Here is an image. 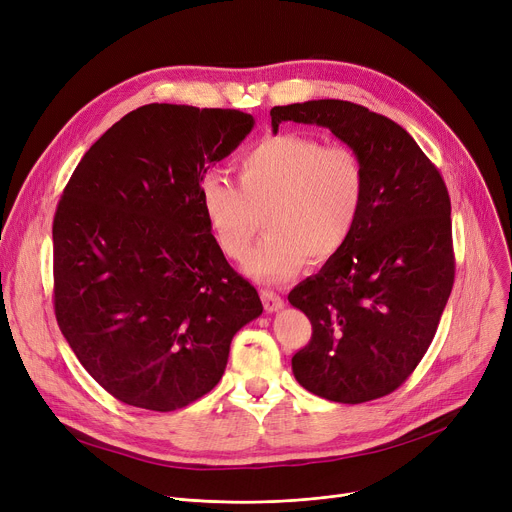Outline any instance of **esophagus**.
Segmentation results:
<instances>
[{"label": "esophagus", "instance_id": "obj_1", "mask_svg": "<svg viewBox=\"0 0 512 512\" xmlns=\"http://www.w3.org/2000/svg\"><path fill=\"white\" fill-rule=\"evenodd\" d=\"M261 301H263L265 311H270V313H274V311L284 307V299L274 290H261Z\"/></svg>", "mask_w": 512, "mask_h": 512}]
</instances>
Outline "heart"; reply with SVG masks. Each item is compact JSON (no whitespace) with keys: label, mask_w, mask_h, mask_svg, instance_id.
Masks as SVG:
<instances>
[{"label":"heart","mask_w":512,"mask_h":512,"mask_svg":"<svg viewBox=\"0 0 512 512\" xmlns=\"http://www.w3.org/2000/svg\"><path fill=\"white\" fill-rule=\"evenodd\" d=\"M240 184L209 172L199 203L220 251L242 261L261 228L267 234L247 257V272L280 282L311 257L332 259L351 238L365 197V168L348 145H324L297 132L267 134L238 161Z\"/></svg>","instance_id":"b5f03b06"}]
</instances>
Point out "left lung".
I'll use <instances>...</instances> for the list:
<instances>
[{"instance_id": "left-lung-1", "label": "left lung", "mask_w": 512, "mask_h": 512, "mask_svg": "<svg viewBox=\"0 0 512 512\" xmlns=\"http://www.w3.org/2000/svg\"><path fill=\"white\" fill-rule=\"evenodd\" d=\"M286 120L330 128L365 168V197L346 245L288 294L313 326L292 357L297 382L359 405L407 382L432 344L454 284L450 197L411 134L367 107L317 99L272 107Z\"/></svg>"}]
</instances>
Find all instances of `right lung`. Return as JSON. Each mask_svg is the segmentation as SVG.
I'll return each instance as SVG.
<instances>
[{
	"label": "right lung",
	"instance_id": "right-lung-1",
	"mask_svg": "<svg viewBox=\"0 0 512 512\" xmlns=\"http://www.w3.org/2000/svg\"><path fill=\"white\" fill-rule=\"evenodd\" d=\"M255 120L149 103L85 153L53 218V309L91 378L124 405L168 413L222 380L257 290L215 245L199 182Z\"/></svg>",
	"mask_w": 512,
	"mask_h": 512
}]
</instances>
